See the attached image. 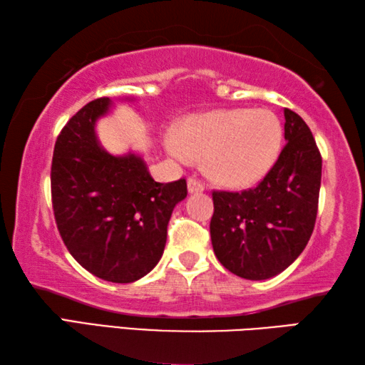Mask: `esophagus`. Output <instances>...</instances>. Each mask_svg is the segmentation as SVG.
<instances>
[{
	"label": "esophagus",
	"mask_w": 365,
	"mask_h": 365,
	"mask_svg": "<svg viewBox=\"0 0 365 365\" xmlns=\"http://www.w3.org/2000/svg\"><path fill=\"white\" fill-rule=\"evenodd\" d=\"M205 191V187H202V183L197 180V178H188V193L190 195H196V193H202Z\"/></svg>",
	"instance_id": "1"
}]
</instances>
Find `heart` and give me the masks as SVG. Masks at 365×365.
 Returning <instances> with one entry per match:
<instances>
[{"mask_svg":"<svg viewBox=\"0 0 365 365\" xmlns=\"http://www.w3.org/2000/svg\"><path fill=\"white\" fill-rule=\"evenodd\" d=\"M283 138L282 123L269 109H224L193 114L180 130L164 135V148L177 160L205 158L211 180L228 188H248L274 168Z\"/></svg>","mask_w":365,"mask_h":365,"instance_id":"1","label":"heart"}]
</instances>
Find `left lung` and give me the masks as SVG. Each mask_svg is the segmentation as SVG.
I'll use <instances>...</instances> for the list:
<instances>
[{
  "mask_svg": "<svg viewBox=\"0 0 365 365\" xmlns=\"http://www.w3.org/2000/svg\"><path fill=\"white\" fill-rule=\"evenodd\" d=\"M283 114L287 145L264 180L242 193H212L214 252L246 280H267L289 267L316 224L322 158L307 123L287 108Z\"/></svg>",
  "mask_w": 365,
  "mask_h": 365,
  "instance_id": "obj_1",
  "label": "left lung"
}]
</instances>
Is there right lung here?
Segmentation results:
<instances>
[{"label": "right lung", "mask_w": 365, "mask_h": 365, "mask_svg": "<svg viewBox=\"0 0 365 365\" xmlns=\"http://www.w3.org/2000/svg\"><path fill=\"white\" fill-rule=\"evenodd\" d=\"M110 108L109 98L91 101L59 133L53 209L64 245L83 269L106 282L132 283L163 257L168 224L187 197V182L159 183L138 153L117 156L104 150L96 123Z\"/></svg>", "instance_id": "1"}]
</instances>
